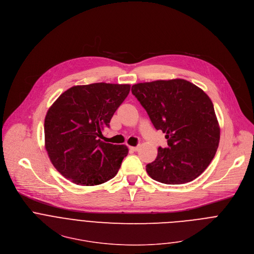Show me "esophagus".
Wrapping results in <instances>:
<instances>
[{
    "label": "esophagus",
    "mask_w": 254,
    "mask_h": 254,
    "mask_svg": "<svg viewBox=\"0 0 254 254\" xmlns=\"http://www.w3.org/2000/svg\"><path fill=\"white\" fill-rule=\"evenodd\" d=\"M129 149L132 151H137L138 150V146H129Z\"/></svg>",
    "instance_id": "34e87169"
}]
</instances>
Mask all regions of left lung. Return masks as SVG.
<instances>
[{
	"label": "left lung",
	"mask_w": 254,
	"mask_h": 254,
	"mask_svg": "<svg viewBox=\"0 0 254 254\" xmlns=\"http://www.w3.org/2000/svg\"><path fill=\"white\" fill-rule=\"evenodd\" d=\"M131 93L167 139L168 146L158 147L156 158L146 164L148 176L166 185L199 177L213 159L220 137L209 97L182 78L136 83Z\"/></svg>",
	"instance_id": "1"
}]
</instances>
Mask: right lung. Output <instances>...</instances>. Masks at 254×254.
<instances>
[{
    "mask_svg": "<svg viewBox=\"0 0 254 254\" xmlns=\"http://www.w3.org/2000/svg\"><path fill=\"white\" fill-rule=\"evenodd\" d=\"M130 90L97 82L63 93L45 118V145L56 170L78 186H98L118 174L128 148L102 141V131Z\"/></svg>",
    "mask_w": 254,
    "mask_h": 254,
    "instance_id": "1",
    "label": "right lung"
}]
</instances>
